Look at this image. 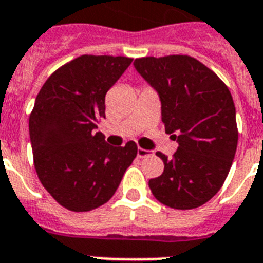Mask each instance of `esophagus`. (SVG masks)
I'll return each instance as SVG.
<instances>
[{
	"mask_svg": "<svg viewBox=\"0 0 263 263\" xmlns=\"http://www.w3.org/2000/svg\"><path fill=\"white\" fill-rule=\"evenodd\" d=\"M151 151H148V149H144V148H139L137 149V157L139 158H145L148 157V155H151Z\"/></svg>",
	"mask_w": 263,
	"mask_h": 263,
	"instance_id": "34e87169",
	"label": "esophagus"
}]
</instances>
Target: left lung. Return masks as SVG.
Returning <instances> with one entry per match:
<instances>
[{
  "label": "left lung",
  "instance_id": "left-lung-1",
  "mask_svg": "<svg viewBox=\"0 0 263 263\" xmlns=\"http://www.w3.org/2000/svg\"><path fill=\"white\" fill-rule=\"evenodd\" d=\"M134 68L159 94L165 132L179 143L172 159L157 153L165 169L148 185L166 206L198 208L220 190L234 159L232 94L214 70L189 55L137 58Z\"/></svg>",
  "mask_w": 263,
  "mask_h": 263
}]
</instances>
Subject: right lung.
Masks as SVG:
<instances>
[{"label": "right lung", "instance_id": "1", "mask_svg": "<svg viewBox=\"0 0 263 263\" xmlns=\"http://www.w3.org/2000/svg\"><path fill=\"white\" fill-rule=\"evenodd\" d=\"M133 58L82 55L57 69L41 87L29 119L37 176L69 211L87 212L108 202L137 155L134 141L105 143L97 124L105 96Z\"/></svg>", "mask_w": 263, "mask_h": 263}]
</instances>
